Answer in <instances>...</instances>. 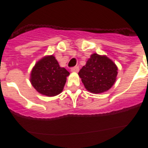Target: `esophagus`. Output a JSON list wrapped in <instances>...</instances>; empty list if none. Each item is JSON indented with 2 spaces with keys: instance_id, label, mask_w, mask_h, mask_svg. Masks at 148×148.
<instances>
[{
  "instance_id": "34e87169",
  "label": "esophagus",
  "mask_w": 148,
  "mask_h": 148,
  "mask_svg": "<svg viewBox=\"0 0 148 148\" xmlns=\"http://www.w3.org/2000/svg\"><path fill=\"white\" fill-rule=\"evenodd\" d=\"M78 70H79V67H78V66H73V67L71 68V71L73 72V73H78Z\"/></svg>"
}]
</instances>
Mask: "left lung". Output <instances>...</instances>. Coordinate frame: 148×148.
Instances as JSON below:
<instances>
[{
    "mask_svg": "<svg viewBox=\"0 0 148 148\" xmlns=\"http://www.w3.org/2000/svg\"><path fill=\"white\" fill-rule=\"evenodd\" d=\"M118 68L107 56L94 53L78 73L82 82L88 91L101 93L114 84Z\"/></svg>",
    "mask_w": 148,
    "mask_h": 148,
    "instance_id": "1",
    "label": "left lung"
}]
</instances>
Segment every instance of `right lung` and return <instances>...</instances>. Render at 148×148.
Segmentation results:
<instances>
[{
    "mask_svg": "<svg viewBox=\"0 0 148 148\" xmlns=\"http://www.w3.org/2000/svg\"><path fill=\"white\" fill-rule=\"evenodd\" d=\"M69 75L70 73L59 66L54 56H46L33 67L30 82L40 94L55 96L62 92Z\"/></svg>",
    "mask_w": 148,
    "mask_h": 148,
    "instance_id": "1",
    "label": "right lung"
}]
</instances>
